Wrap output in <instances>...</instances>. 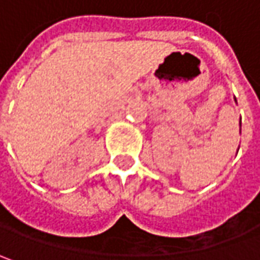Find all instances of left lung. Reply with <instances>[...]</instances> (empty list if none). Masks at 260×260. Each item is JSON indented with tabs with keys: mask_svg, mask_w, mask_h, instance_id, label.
Masks as SVG:
<instances>
[{
	"mask_svg": "<svg viewBox=\"0 0 260 260\" xmlns=\"http://www.w3.org/2000/svg\"><path fill=\"white\" fill-rule=\"evenodd\" d=\"M240 126H242V123H240ZM240 131H242V129H240Z\"/></svg>",
	"mask_w": 260,
	"mask_h": 260,
	"instance_id": "obj_1",
	"label": "left lung"
}]
</instances>
